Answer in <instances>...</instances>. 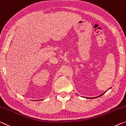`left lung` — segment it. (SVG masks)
<instances>
[{
  "label": "left lung",
  "instance_id": "8db88e82",
  "mask_svg": "<svg viewBox=\"0 0 126 126\" xmlns=\"http://www.w3.org/2000/svg\"><path fill=\"white\" fill-rule=\"evenodd\" d=\"M106 92H105L104 93H102V94H101V95H98V96H97V97H93V98H97V97H100V96H101V95H102L103 94H104V93H106Z\"/></svg>",
  "mask_w": 126,
  "mask_h": 126
}]
</instances>
